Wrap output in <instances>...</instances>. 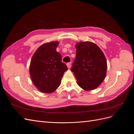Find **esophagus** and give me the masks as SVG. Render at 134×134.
Wrapping results in <instances>:
<instances>
[{
    "label": "esophagus",
    "mask_w": 134,
    "mask_h": 134,
    "mask_svg": "<svg viewBox=\"0 0 134 134\" xmlns=\"http://www.w3.org/2000/svg\"><path fill=\"white\" fill-rule=\"evenodd\" d=\"M66 65L68 66V68L69 69L70 67H71V63H68L66 64Z\"/></svg>",
    "instance_id": "34e87169"
}]
</instances>
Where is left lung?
I'll return each mask as SVG.
<instances>
[{
    "instance_id": "left-lung-1",
    "label": "left lung",
    "mask_w": 134,
    "mask_h": 134,
    "mask_svg": "<svg viewBox=\"0 0 134 134\" xmlns=\"http://www.w3.org/2000/svg\"><path fill=\"white\" fill-rule=\"evenodd\" d=\"M75 48L76 59L71 70L74 72L77 84L85 91L94 90L106 77V57L100 48L92 42H78Z\"/></svg>"
}]
</instances>
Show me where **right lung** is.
I'll use <instances>...</instances> for the list:
<instances>
[{"instance_id": "add662e5", "label": "right lung", "mask_w": 134, "mask_h": 134, "mask_svg": "<svg viewBox=\"0 0 134 134\" xmlns=\"http://www.w3.org/2000/svg\"><path fill=\"white\" fill-rule=\"evenodd\" d=\"M57 41L40 46L32 56L30 74L35 87L42 93L54 92L61 84L66 65L62 62V57L56 51Z\"/></svg>"}]
</instances>
